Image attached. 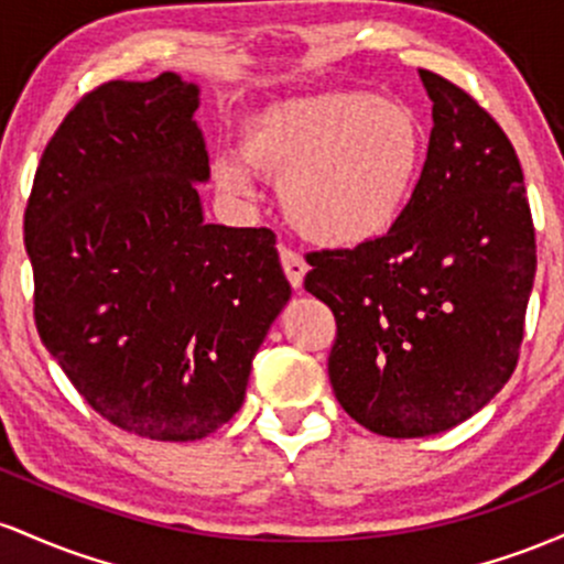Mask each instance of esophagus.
Wrapping results in <instances>:
<instances>
[{
  "label": "esophagus",
  "instance_id": "esophagus-1",
  "mask_svg": "<svg viewBox=\"0 0 564 564\" xmlns=\"http://www.w3.org/2000/svg\"><path fill=\"white\" fill-rule=\"evenodd\" d=\"M280 261H282V269H284V274H288L290 284H293V288H301L303 276H306V271H308V263L303 261L301 252L280 245Z\"/></svg>",
  "mask_w": 564,
  "mask_h": 564
}]
</instances>
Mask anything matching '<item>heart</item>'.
<instances>
[{
    "instance_id": "b5f03b06",
    "label": "heart",
    "mask_w": 564,
    "mask_h": 564,
    "mask_svg": "<svg viewBox=\"0 0 564 564\" xmlns=\"http://www.w3.org/2000/svg\"><path fill=\"white\" fill-rule=\"evenodd\" d=\"M239 156L213 160L220 192L248 197V170L280 181L282 210L301 237L354 248L389 231L413 197L426 128L400 98L327 90L250 113Z\"/></svg>"
}]
</instances>
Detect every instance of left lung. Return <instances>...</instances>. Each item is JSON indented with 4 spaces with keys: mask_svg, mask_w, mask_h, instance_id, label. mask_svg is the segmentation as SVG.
<instances>
[{
    "mask_svg": "<svg viewBox=\"0 0 564 564\" xmlns=\"http://www.w3.org/2000/svg\"><path fill=\"white\" fill-rule=\"evenodd\" d=\"M419 74L434 128L413 197L378 239L308 252L303 280L335 314V400L394 440L458 426L503 389L535 276L514 145L469 93Z\"/></svg>",
    "mask_w": 564,
    "mask_h": 564,
    "instance_id": "1",
    "label": "left lung"
}]
</instances>
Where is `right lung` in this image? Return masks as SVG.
Here are the masks:
<instances>
[{"label":"right lung","mask_w":564,"mask_h":564,"mask_svg":"<svg viewBox=\"0 0 564 564\" xmlns=\"http://www.w3.org/2000/svg\"><path fill=\"white\" fill-rule=\"evenodd\" d=\"M197 85L164 72L82 95L23 215L44 349L98 415L160 442L213 434L290 299L274 231L202 220Z\"/></svg>","instance_id":"obj_1"}]
</instances>
